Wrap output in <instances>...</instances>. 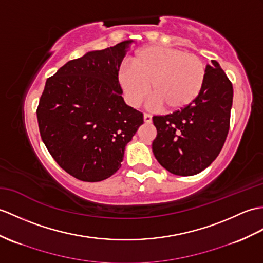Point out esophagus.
I'll return each mask as SVG.
<instances>
[{
  "label": "esophagus",
  "instance_id": "1",
  "mask_svg": "<svg viewBox=\"0 0 263 263\" xmlns=\"http://www.w3.org/2000/svg\"><path fill=\"white\" fill-rule=\"evenodd\" d=\"M143 120H144L145 123H151V122H152V117H151L150 114H148V113H144L143 114Z\"/></svg>",
  "mask_w": 263,
  "mask_h": 263
}]
</instances>
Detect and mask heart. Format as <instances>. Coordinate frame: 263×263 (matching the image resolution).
I'll return each instance as SVG.
<instances>
[{
	"label": "heart",
	"instance_id": "b5f03b06",
	"mask_svg": "<svg viewBox=\"0 0 263 263\" xmlns=\"http://www.w3.org/2000/svg\"><path fill=\"white\" fill-rule=\"evenodd\" d=\"M131 68H123L119 82L127 102L138 106L145 96L152 105L178 111L196 99L203 87L205 66L194 53L163 46H149L131 58Z\"/></svg>",
	"mask_w": 263,
	"mask_h": 263
}]
</instances>
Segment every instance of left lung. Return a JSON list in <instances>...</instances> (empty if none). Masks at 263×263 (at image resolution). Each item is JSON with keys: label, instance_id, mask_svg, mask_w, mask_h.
<instances>
[{"label": "left lung", "instance_id": "1", "mask_svg": "<svg viewBox=\"0 0 263 263\" xmlns=\"http://www.w3.org/2000/svg\"><path fill=\"white\" fill-rule=\"evenodd\" d=\"M233 87L215 60L207 65L203 87L186 107L152 118L156 159L169 173L193 176L203 172L221 152L230 129Z\"/></svg>", "mask_w": 263, "mask_h": 263}]
</instances>
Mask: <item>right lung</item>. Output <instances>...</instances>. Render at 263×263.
<instances>
[{"label": "right lung", "instance_id": "add662e5", "mask_svg": "<svg viewBox=\"0 0 263 263\" xmlns=\"http://www.w3.org/2000/svg\"><path fill=\"white\" fill-rule=\"evenodd\" d=\"M133 40L89 51L49 77L36 108L42 141L60 167L101 181L121 167L143 114L122 97L119 70Z\"/></svg>", "mask_w": 263, "mask_h": 263}]
</instances>
